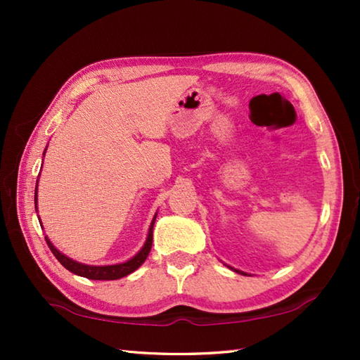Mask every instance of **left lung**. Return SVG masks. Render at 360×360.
<instances>
[{"label":"left lung","mask_w":360,"mask_h":360,"mask_svg":"<svg viewBox=\"0 0 360 360\" xmlns=\"http://www.w3.org/2000/svg\"><path fill=\"white\" fill-rule=\"evenodd\" d=\"M236 271H238V270H236ZM238 273H241V275H246V273H243V271H238Z\"/></svg>","instance_id":"8db88e82"}]
</instances>
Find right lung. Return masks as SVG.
Wrapping results in <instances>:
<instances>
[{
	"mask_svg": "<svg viewBox=\"0 0 360 360\" xmlns=\"http://www.w3.org/2000/svg\"><path fill=\"white\" fill-rule=\"evenodd\" d=\"M34 206H36V193H34ZM154 224H155V217L150 224L148 240H146L141 251H139L135 255V257L130 259L129 262H125V264H117V265L94 266V265L79 264V262L66 257L65 254L57 251V249L53 248L52 243L49 241L47 236H46V241H47V246L51 248L52 254L56 255V259L66 268V270H70L71 273H75V275H79V276H84V278H89V279H96V281H112V279H120V278H124L127 275H130V273H133L136 270V268H139L144 264V260L148 259V255L150 252V248H152V230H154Z\"/></svg>",
	"mask_w": 360,
	"mask_h": 360,
	"instance_id": "1",
	"label": "right lung"
}]
</instances>
